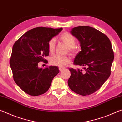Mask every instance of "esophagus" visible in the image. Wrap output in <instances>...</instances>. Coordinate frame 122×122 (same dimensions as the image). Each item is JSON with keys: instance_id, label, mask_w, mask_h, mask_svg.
Wrapping results in <instances>:
<instances>
[{"instance_id": "esophagus-1", "label": "esophagus", "mask_w": 122, "mask_h": 122, "mask_svg": "<svg viewBox=\"0 0 122 122\" xmlns=\"http://www.w3.org/2000/svg\"><path fill=\"white\" fill-rule=\"evenodd\" d=\"M59 71H62L63 70V69H64V68H62V67H59Z\"/></svg>"}]
</instances>
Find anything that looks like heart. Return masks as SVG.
Segmentation results:
<instances>
[{
    "instance_id": "b5f03b06",
    "label": "heart",
    "mask_w": 122,
    "mask_h": 122,
    "mask_svg": "<svg viewBox=\"0 0 122 122\" xmlns=\"http://www.w3.org/2000/svg\"><path fill=\"white\" fill-rule=\"evenodd\" d=\"M60 39L63 43L69 47L71 51H75V46L76 44V39L75 37L69 32H64L60 36ZM56 41L54 38L49 41L48 43V49L51 53L55 51ZM50 62L52 65L56 66L64 67L71 62V59L68 56H62L60 55H55L51 57Z\"/></svg>"
}]
</instances>
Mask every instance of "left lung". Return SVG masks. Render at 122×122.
Returning a JSON list of instances; mask_svg holds the SVG:
<instances>
[{
	"mask_svg": "<svg viewBox=\"0 0 122 122\" xmlns=\"http://www.w3.org/2000/svg\"><path fill=\"white\" fill-rule=\"evenodd\" d=\"M71 32L78 38L81 49L74 65L84 66L85 71L69 68L68 86L77 94L90 95L99 90L111 74L114 59L111 42L106 35L88 26L75 27Z\"/></svg>",
	"mask_w": 122,
	"mask_h": 122,
	"instance_id": "obj_1",
	"label": "left lung"
}]
</instances>
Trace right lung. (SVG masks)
<instances>
[{
    "label": "right lung",
    "instance_id": "1",
    "mask_svg": "<svg viewBox=\"0 0 122 122\" xmlns=\"http://www.w3.org/2000/svg\"><path fill=\"white\" fill-rule=\"evenodd\" d=\"M62 28L37 27L25 32L13 46L10 65L16 84L32 96L44 94L49 90L53 78L59 73L56 66L39 68L40 62H46L49 55V41Z\"/></svg>",
    "mask_w": 122,
    "mask_h": 122
}]
</instances>
